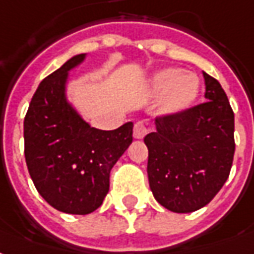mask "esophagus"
Returning a JSON list of instances; mask_svg holds the SVG:
<instances>
[{"mask_svg":"<svg viewBox=\"0 0 254 254\" xmlns=\"http://www.w3.org/2000/svg\"><path fill=\"white\" fill-rule=\"evenodd\" d=\"M147 134V127L142 122L135 123L134 126V138L135 139H143L145 135Z\"/></svg>","mask_w":254,"mask_h":254,"instance_id":"1","label":"esophagus"}]
</instances>
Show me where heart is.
<instances>
[{"label":"heart","mask_w":254,"mask_h":254,"mask_svg":"<svg viewBox=\"0 0 254 254\" xmlns=\"http://www.w3.org/2000/svg\"><path fill=\"white\" fill-rule=\"evenodd\" d=\"M200 81L196 74L169 67L160 70L150 79V90L160 96L158 109L162 115H177L184 112L199 94Z\"/></svg>","instance_id":"1"}]
</instances>
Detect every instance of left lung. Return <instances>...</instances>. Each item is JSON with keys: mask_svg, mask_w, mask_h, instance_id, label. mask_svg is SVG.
<instances>
[{"mask_svg": "<svg viewBox=\"0 0 254 254\" xmlns=\"http://www.w3.org/2000/svg\"><path fill=\"white\" fill-rule=\"evenodd\" d=\"M204 104L157 118L145 136L155 200L172 212L200 210L221 190L234 157V114L221 84L203 71Z\"/></svg>", "mask_w": 254, "mask_h": 254, "instance_id": "obj_1", "label": "left lung"}]
</instances>
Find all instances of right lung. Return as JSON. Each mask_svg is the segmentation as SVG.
<instances>
[{
    "mask_svg": "<svg viewBox=\"0 0 254 254\" xmlns=\"http://www.w3.org/2000/svg\"><path fill=\"white\" fill-rule=\"evenodd\" d=\"M86 54L44 78L24 119V153L36 190L55 210L86 215L109 190V173L132 142V122L112 131L90 127L68 101V73Z\"/></svg>",
    "mask_w": 254,
    "mask_h": 254,
    "instance_id": "obj_1",
    "label": "right lung"
}]
</instances>
